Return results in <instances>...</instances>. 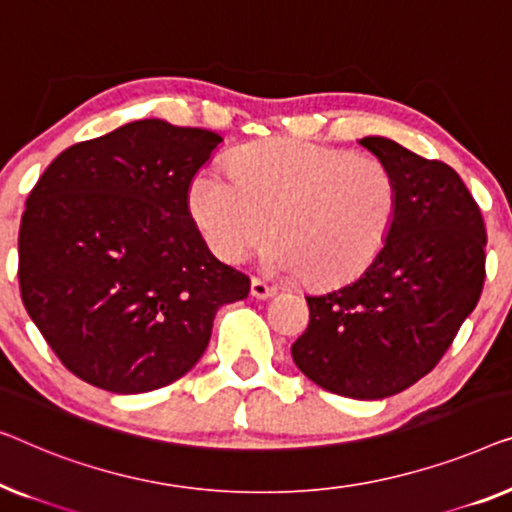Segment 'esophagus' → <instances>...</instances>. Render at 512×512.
<instances>
[{
  "instance_id": "1",
  "label": "esophagus",
  "mask_w": 512,
  "mask_h": 512,
  "mask_svg": "<svg viewBox=\"0 0 512 512\" xmlns=\"http://www.w3.org/2000/svg\"><path fill=\"white\" fill-rule=\"evenodd\" d=\"M250 294H253L255 299H269L276 294V287L266 285L264 280H259V278H253V283H250Z\"/></svg>"
}]
</instances>
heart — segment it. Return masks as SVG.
Masks as SVG:
<instances>
[{
	"mask_svg": "<svg viewBox=\"0 0 512 512\" xmlns=\"http://www.w3.org/2000/svg\"><path fill=\"white\" fill-rule=\"evenodd\" d=\"M187 204L206 246L241 262L269 239L273 271L304 273L311 285L362 276L390 239L399 211L397 176L385 162L301 139L241 148L229 176H194Z\"/></svg>",
	"mask_w": 512,
	"mask_h": 512,
	"instance_id": "b5f03b06",
	"label": "heart"
}]
</instances>
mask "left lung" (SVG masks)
I'll return each mask as SVG.
<instances>
[{"label": "left lung", "mask_w": 512, "mask_h": 512, "mask_svg": "<svg viewBox=\"0 0 512 512\" xmlns=\"http://www.w3.org/2000/svg\"><path fill=\"white\" fill-rule=\"evenodd\" d=\"M359 143L397 176V220L362 276L306 297L311 320L292 359L322 390L373 401L417 383L450 348L480 299L487 234L448 164L383 136Z\"/></svg>", "instance_id": "left-lung-1"}]
</instances>
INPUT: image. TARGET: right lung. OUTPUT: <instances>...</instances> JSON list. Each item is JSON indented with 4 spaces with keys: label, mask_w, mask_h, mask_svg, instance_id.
I'll return each mask as SVG.
<instances>
[{
    "label": "right lung",
    "mask_w": 512,
    "mask_h": 512,
    "mask_svg": "<svg viewBox=\"0 0 512 512\" xmlns=\"http://www.w3.org/2000/svg\"><path fill=\"white\" fill-rule=\"evenodd\" d=\"M222 136L150 118L76 143L34 185L18 280L67 369L115 394L174 383L204 355L220 306L250 280L201 239L187 194Z\"/></svg>",
    "instance_id": "obj_1"
}]
</instances>
